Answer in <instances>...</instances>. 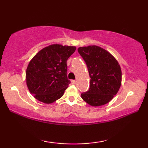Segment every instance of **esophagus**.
I'll use <instances>...</instances> for the list:
<instances>
[{
	"mask_svg": "<svg viewBox=\"0 0 148 148\" xmlns=\"http://www.w3.org/2000/svg\"><path fill=\"white\" fill-rule=\"evenodd\" d=\"M71 83H72L73 84H75L76 81L75 80H71Z\"/></svg>",
	"mask_w": 148,
	"mask_h": 148,
	"instance_id": "obj_1",
	"label": "esophagus"
}]
</instances>
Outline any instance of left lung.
Masks as SVG:
<instances>
[{"label":"left lung","instance_id":"left-lung-1","mask_svg":"<svg viewBox=\"0 0 148 148\" xmlns=\"http://www.w3.org/2000/svg\"><path fill=\"white\" fill-rule=\"evenodd\" d=\"M77 50L86 62L91 78L89 90L81 94L82 99L93 106L107 104L121 85L122 73L118 61L98 46L79 47Z\"/></svg>","mask_w":148,"mask_h":148}]
</instances>
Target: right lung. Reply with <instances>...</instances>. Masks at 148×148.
Segmentation results:
<instances>
[{"mask_svg":"<svg viewBox=\"0 0 148 148\" xmlns=\"http://www.w3.org/2000/svg\"><path fill=\"white\" fill-rule=\"evenodd\" d=\"M76 47L52 44L42 49L30 60L26 84L34 98L51 104L61 98L71 82L66 76V60Z\"/></svg>","mask_w":148,"mask_h":148,"instance_id":"1","label":"right lung"}]
</instances>
